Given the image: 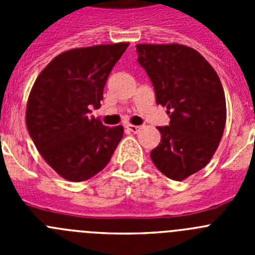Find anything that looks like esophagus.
<instances>
[{
	"mask_svg": "<svg viewBox=\"0 0 255 255\" xmlns=\"http://www.w3.org/2000/svg\"><path fill=\"white\" fill-rule=\"evenodd\" d=\"M126 128H128V129H129L131 132H134V134L139 132L141 129V126H138V125H128Z\"/></svg>",
	"mask_w": 255,
	"mask_h": 255,
	"instance_id": "esophagus-1",
	"label": "esophagus"
}]
</instances>
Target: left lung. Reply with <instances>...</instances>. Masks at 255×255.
<instances>
[{
  "label": "left lung",
  "mask_w": 255,
  "mask_h": 255,
  "mask_svg": "<svg viewBox=\"0 0 255 255\" xmlns=\"http://www.w3.org/2000/svg\"><path fill=\"white\" fill-rule=\"evenodd\" d=\"M155 101L167 108L170 125L159 126L161 143L150 152L155 167L181 181L207 166L224 135L226 100L215 69L182 44H136Z\"/></svg>",
  "instance_id": "left-lung-1"
}]
</instances>
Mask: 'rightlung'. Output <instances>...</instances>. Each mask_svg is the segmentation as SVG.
<instances>
[{
    "label": "right lung",
    "instance_id": "right-lung-1",
    "mask_svg": "<svg viewBox=\"0 0 255 255\" xmlns=\"http://www.w3.org/2000/svg\"><path fill=\"white\" fill-rule=\"evenodd\" d=\"M128 42L74 48L56 56L31 88L25 120L44 161L61 177L84 181L102 171L124 134L89 117Z\"/></svg>",
    "mask_w": 255,
    "mask_h": 255
}]
</instances>
